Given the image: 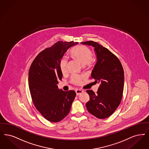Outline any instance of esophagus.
<instances>
[{
  "mask_svg": "<svg viewBox=\"0 0 149 149\" xmlns=\"http://www.w3.org/2000/svg\"><path fill=\"white\" fill-rule=\"evenodd\" d=\"M75 92H76V94H77V95H80V94H81V93H83L84 92L83 90H82L80 89H77L76 90V91H75Z\"/></svg>",
  "mask_w": 149,
  "mask_h": 149,
  "instance_id": "esophagus-1",
  "label": "esophagus"
}]
</instances>
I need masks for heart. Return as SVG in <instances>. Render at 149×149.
Instances as JSON below:
<instances>
[{"label":"heart","instance_id":"obj_1","mask_svg":"<svg viewBox=\"0 0 149 149\" xmlns=\"http://www.w3.org/2000/svg\"><path fill=\"white\" fill-rule=\"evenodd\" d=\"M70 55L72 58L77 60L81 65L90 66L93 64V59L91 58L92 53L89 48L85 45H78L72 48L70 51ZM68 60L63 58L60 62V69L63 74L67 72ZM83 77L78 75H73L71 79L72 83L75 85L81 84Z\"/></svg>","mask_w":149,"mask_h":149}]
</instances>
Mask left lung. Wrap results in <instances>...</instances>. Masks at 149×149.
<instances>
[{
  "mask_svg": "<svg viewBox=\"0 0 149 149\" xmlns=\"http://www.w3.org/2000/svg\"><path fill=\"white\" fill-rule=\"evenodd\" d=\"M81 44L94 48L97 61L91 72V77L100 84L96 94L86 90L89 101L86 107L90 113L99 119L111 116L119 107L123 96L124 72L119 59L107 48L93 41Z\"/></svg>",
  "mask_w": 149,
  "mask_h": 149,
  "instance_id": "obj_1",
  "label": "left lung"
}]
</instances>
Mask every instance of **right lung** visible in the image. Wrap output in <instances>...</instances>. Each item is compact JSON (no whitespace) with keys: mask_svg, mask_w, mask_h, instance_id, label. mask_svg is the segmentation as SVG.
<instances>
[{"mask_svg":"<svg viewBox=\"0 0 149 149\" xmlns=\"http://www.w3.org/2000/svg\"><path fill=\"white\" fill-rule=\"evenodd\" d=\"M77 42L59 41L39 54L29 72V88L36 109L48 121L57 123L69 113L76 93L59 89L63 74L60 62L69 48Z\"/></svg>","mask_w":149,"mask_h":149,"instance_id":"obj_1","label":"right lung"}]
</instances>
